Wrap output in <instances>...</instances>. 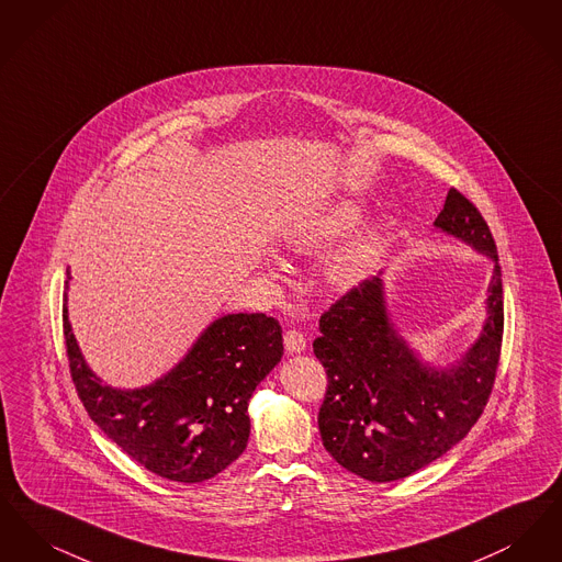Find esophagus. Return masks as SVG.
I'll return each mask as SVG.
<instances>
[{
	"instance_id": "1",
	"label": "esophagus",
	"mask_w": 562,
	"mask_h": 562,
	"mask_svg": "<svg viewBox=\"0 0 562 562\" xmlns=\"http://www.w3.org/2000/svg\"><path fill=\"white\" fill-rule=\"evenodd\" d=\"M284 348L289 353H301V351H305L307 348V341H305V337H303V333H299V330H286V335H284Z\"/></svg>"
}]
</instances>
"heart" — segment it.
<instances>
[{
  "instance_id": "obj_1",
  "label": "heart",
  "mask_w": 562,
  "mask_h": 562,
  "mask_svg": "<svg viewBox=\"0 0 562 562\" xmlns=\"http://www.w3.org/2000/svg\"><path fill=\"white\" fill-rule=\"evenodd\" d=\"M367 216V206L358 200H335L314 213L299 216L284 229V244L296 255L318 252L328 244L348 236ZM383 223L362 229L337 244L322 259V278L333 291H349L362 284L376 268L383 244Z\"/></svg>"
}]
</instances>
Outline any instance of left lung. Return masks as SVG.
Masks as SVG:
<instances>
[{"label":"left lung","mask_w":562,"mask_h":562,"mask_svg":"<svg viewBox=\"0 0 562 562\" xmlns=\"http://www.w3.org/2000/svg\"><path fill=\"white\" fill-rule=\"evenodd\" d=\"M434 229L493 263L484 322L470 348L442 364L424 360L392 318L383 271L322 316L314 341L328 374L318 415L322 445L364 481H401L451 451L479 422L495 381L504 291L488 225L468 198L451 189Z\"/></svg>","instance_id":"left-lung-1"}]
</instances>
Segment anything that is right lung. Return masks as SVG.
I'll list each match as a JSON object with an SVG mask.
<instances>
[{
	"instance_id": "1",
	"label": "right lung",
	"mask_w": 562,
	"mask_h": 562,
	"mask_svg": "<svg viewBox=\"0 0 562 562\" xmlns=\"http://www.w3.org/2000/svg\"><path fill=\"white\" fill-rule=\"evenodd\" d=\"M69 282L67 269V291ZM63 328L71 376L90 419L136 463L186 484L213 479L244 453L250 396L284 353L278 321L266 314H225L156 381L113 387L81 353L67 294Z\"/></svg>"
}]
</instances>
